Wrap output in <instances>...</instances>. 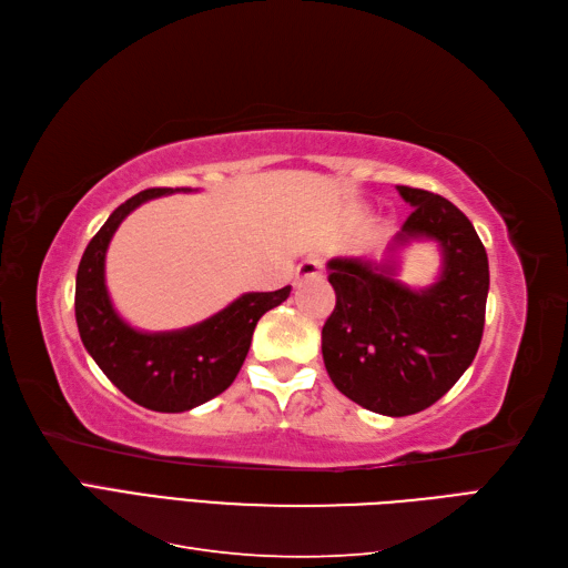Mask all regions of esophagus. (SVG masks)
<instances>
[{
	"instance_id": "1",
	"label": "esophagus",
	"mask_w": 568,
	"mask_h": 568,
	"mask_svg": "<svg viewBox=\"0 0 568 568\" xmlns=\"http://www.w3.org/2000/svg\"><path fill=\"white\" fill-rule=\"evenodd\" d=\"M322 261L320 257H307L298 267H296V282H305V280H320L322 277Z\"/></svg>"
}]
</instances>
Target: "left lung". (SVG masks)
I'll return each mask as SVG.
<instances>
[{
  "label": "left lung",
  "instance_id": "obj_1",
  "mask_svg": "<svg viewBox=\"0 0 568 568\" xmlns=\"http://www.w3.org/2000/svg\"><path fill=\"white\" fill-rule=\"evenodd\" d=\"M398 192L415 211L382 261L326 263L336 307L322 326V357L334 386L386 417L432 407L467 372L484 336L490 286L488 255L469 217L424 189ZM415 237H434L444 255L442 277L426 290L397 280L394 253Z\"/></svg>",
  "mask_w": 568,
  "mask_h": 568
}]
</instances>
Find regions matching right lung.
Wrapping results in <instances>:
<instances>
[{
    "label": "right lung",
    "mask_w": 568,
    "mask_h": 568,
    "mask_svg": "<svg viewBox=\"0 0 568 568\" xmlns=\"http://www.w3.org/2000/svg\"><path fill=\"white\" fill-rule=\"evenodd\" d=\"M192 189H144L111 213L82 253L75 277V320L84 348L118 390L153 412H186L227 390L242 369L257 320L284 303L291 286L253 291L225 311L178 332H136L115 313L106 288V251L136 205Z\"/></svg>",
    "instance_id": "add662e5"
}]
</instances>
